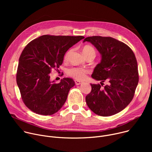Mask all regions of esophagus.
<instances>
[{"mask_svg":"<svg viewBox=\"0 0 152 152\" xmlns=\"http://www.w3.org/2000/svg\"><path fill=\"white\" fill-rule=\"evenodd\" d=\"M75 84L77 85H80V84L82 83V82H80V81H79V80H75Z\"/></svg>","mask_w":152,"mask_h":152,"instance_id":"34e87169","label":"esophagus"}]
</instances>
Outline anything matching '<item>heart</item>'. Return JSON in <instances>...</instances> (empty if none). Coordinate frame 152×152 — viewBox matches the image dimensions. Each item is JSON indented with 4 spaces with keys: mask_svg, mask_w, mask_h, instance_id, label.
<instances>
[{
    "mask_svg": "<svg viewBox=\"0 0 152 152\" xmlns=\"http://www.w3.org/2000/svg\"><path fill=\"white\" fill-rule=\"evenodd\" d=\"M72 49H70L69 50L67 51L64 55V59L65 60H67L72 52ZM83 53L85 56H87L90 55H93L95 56L96 54V51L95 49H94L93 47L90 45H86L83 47V50H82ZM88 73V70L83 67H72L69 69L67 70V74L68 76L75 78L77 80H83L84 79L87 73Z\"/></svg>",
    "mask_w": 152,
    "mask_h": 152,
    "instance_id": "obj_1",
    "label": "heart"
}]
</instances>
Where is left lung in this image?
<instances>
[{"label":"left lung","instance_id":"left-lung-1","mask_svg":"<svg viewBox=\"0 0 152 152\" xmlns=\"http://www.w3.org/2000/svg\"><path fill=\"white\" fill-rule=\"evenodd\" d=\"M85 41L90 42L102 55L91 75L101 80V85L91 84L86 103L98 115H114L123 110L134 96L139 80L136 57L127 45L110 37H89ZM105 81L108 83L102 88Z\"/></svg>","mask_w":152,"mask_h":152}]
</instances>
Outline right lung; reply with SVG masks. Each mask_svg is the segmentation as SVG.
<instances>
[{"label": "right lung", "mask_w": 152, "mask_h": 152, "mask_svg": "<svg viewBox=\"0 0 152 152\" xmlns=\"http://www.w3.org/2000/svg\"><path fill=\"white\" fill-rule=\"evenodd\" d=\"M83 36L44 35L31 41L19 58L16 80L25 104L36 114L50 115L58 112L66 102L75 85L70 78L58 83L51 82L52 69L61 66L66 52Z\"/></svg>", "instance_id": "right-lung-1"}]
</instances>
